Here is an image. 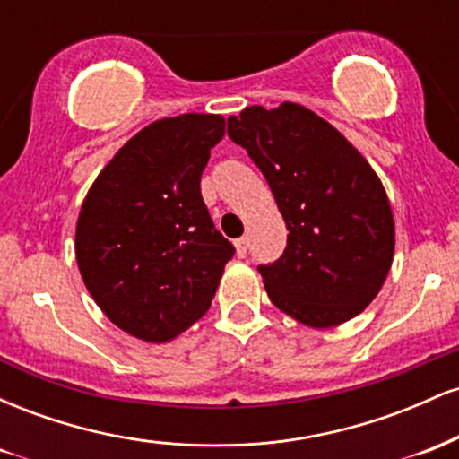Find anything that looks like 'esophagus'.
<instances>
[{
  "instance_id": "esophagus-1",
  "label": "esophagus",
  "mask_w": 459,
  "mask_h": 459,
  "mask_svg": "<svg viewBox=\"0 0 459 459\" xmlns=\"http://www.w3.org/2000/svg\"><path fill=\"white\" fill-rule=\"evenodd\" d=\"M235 247H237V255L246 256V252H247V239H246V237H239V239L235 241Z\"/></svg>"
}]
</instances>
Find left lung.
Instances as JSON below:
<instances>
[{"label":"left lung","instance_id":"1","mask_svg":"<svg viewBox=\"0 0 459 459\" xmlns=\"http://www.w3.org/2000/svg\"><path fill=\"white\" fill-rule=\"evenodd\" d=\"M229 135L259 166L287 224V247L261 265L273 307L308 328L360 315L393 265L394 220L386 189L350 140L313 109L250 105Z\"/></svg>","mask_w":459,"mask_h":459}]
</instances>
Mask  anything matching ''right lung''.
I'll list each match as a JSON object with an SVG mask.
<instances>
[{
  "instance_id": "obj_1",
  "label": "right lung",
  "mask_w": 459,
  "mask_h": 459,
  "mask_svg": "<svg viewBox=\"0 0 459 459\" xmlns=\"http://www.w3.org/2000/svg\"><path fill=\"white\" fill-rule=\"evenodd\" d=\"M220 114L146 125L105 163L79 209L75 259L105 317L135 339L166 343L207 313L235 247L200 196Z\"/></svg>"
}]
</instances>
